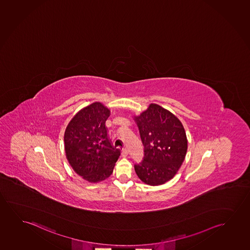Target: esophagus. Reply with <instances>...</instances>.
Segmentation results:
<instances>
[{"label": "esophagus", "mask_w": 250, "mask_h": 250, "mask_svg": "<svg viewBox=\"0 0 250 250\" xmlns=\"http://www.w3.org/2000/svg\"><path fill=\"white\" fill-rule=\"evenodd\" d=\"M128 154H129V152H128V150H127L126 148L123 149V150H122V153H121V155H122L123 157H125V156H128Z\"/></svg>", "instance_id": "obj_1"}]
</instances>
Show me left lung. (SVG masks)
Instances as JSON below:
<instances>
[{
  "instance_id": "8db88e82",
  "label": "left lung",
  "mask_w": 250,
  "mask_h": 250,
  "mask_svg": "<svg viewBox=\"0 0 250 250\" xmlns=\"http://www.w3.org/2000/svg\"><path fill=\"white\" fill-rule=\"evenodd\" d=\"M135 120L144 145L143 160L134 164L136 174L146 184H164L184 161L188 149L184 127L173 113L156 104Z\"/></svg>"
}]
</instances>
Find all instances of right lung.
<instances>
[{
	"instance_id": "obj_1",
	"label": "right lung",
	"mask_w": 250,
	"mask_h": 250,
	"mask_svg": "<svg viewBox=\"0 0 250 250\" xmlns=\"http://www.w3.org/2000/svg\"><path fill=\"white\" fill-rule=\"evenodd\" d=\"M109 115L108 109L94 102L81 110L66 128L67 159L76 174L89 182L109 177L121 153L109 138L105 126Z\"/></svg>"
}]
</instances>
